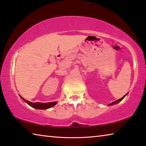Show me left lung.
Wrapping results in <instances>:
<instances>
[{
	"label": "left lung",
	"instance_id": "left-lung-1",
	"mask_svg": "<svg viewBox=\"0 0 146 146\" xmlns=\"http://www.w3.org/2000/svg\"><path fill=\"white\" fill-rule=\"evenodd\" d=\"M128 94V93H127ZM127 94H126L125 95H124V96H123V97H122L121 98H120V99H119V100H116V101H115V102H112V103H110L109 105H115V104H117V103H119L120 102H121L122 100H123V99H124V98L125 97L126 95H127Z\"/></svg>",
	"mask_w": 146,
	"mask_h": 146
}]
</instances>
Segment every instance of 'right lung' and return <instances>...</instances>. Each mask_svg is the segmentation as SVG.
Returning a JSON list of instances; mask_svg holds the SVG:
<instances>
[{
    "instance_id": "right-lung-1",
    "label": "right lung",
    "mask_w": 146,
    "mask_h": 146,
    "mask_svg": "<svg viewBox=\"0 0 146 146\" xmlns=\"http://www.w3.org/2000/svg\"><path fill=\"white\" fill-rule=\"evenodd\" d=\"M21 98H22L25 103H27L29 105H30L34 108H36V109H41V110H45L48 109V108H50L52 107H54L55 105L57 104V102H48V103H32L31 102H29V101L26 100L25 99L23 98L21 96H20Z\"/></svg>"
}]
</instances>
